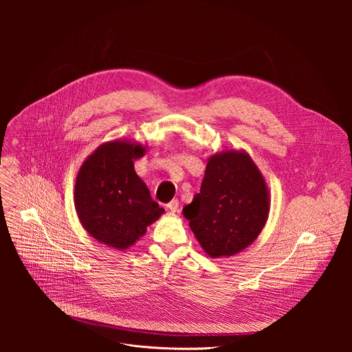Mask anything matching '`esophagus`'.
Wrapping results in <instances>:
<instances>
[{"instance_id":"esophagus-1","label":"esophagus","mask_w":352,"mask_h":352,"mask_svg":"<svg viewBox=\"0 0 352 352\" xmlns=\"http://www.w3.org/2000/svg\"><path fill=\"white\" fill-rule=\"evenodd\" d=\"M167 209L170 210V212H173V213H177L178 210H179V202L177 199H174V200H171V202L167 205Z\"/></svg>"}]
</instances>
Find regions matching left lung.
I'll return each mask as SVG.
<instances>
[{"label":"left lung","instance_id":"8db88e82","mask_svg":"<svg viewBox=\"0 0 352 352\" xmlns=\"http://www.w3.org/2000/svg\"><path fill=\"white\" fill-rule=\"evenodd\" d=\"M270 212L263 174L245 150L227 148L209 157L200 192L182 209L205 252L234 256L259 236Z\"/></svg>","mask_w":352,"mask_h":352}]
</instances>
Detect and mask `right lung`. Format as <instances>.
Masks as SVG:
<instances>
[{"label": "right lung", "mask_w": 352, "mask_h": 352, "mask_svg": "<svg viewBox=\"0 0 352 352\" xmlns=\"http://www.w3.org/2000/svg\"><path fill=\"white\" fill-rule=\"evenodd\" d=\"M144 153L138 142L114 139L89 155L76 175L74 204L82 227L117 250L135 245L164 213L133 168Z\"/></svg>", "instance_id": "right-lung-1"}]
</instances>
